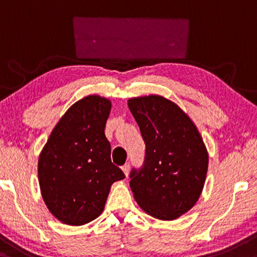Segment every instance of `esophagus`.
<instances>
[{"label":"esophagus","mask_w":257,"mask_h":257,"mask_svg":"<svg viewBox=\"0 0 257 257\" xmlns=\"http://www.w3.org/2000/svg\"><path fill=\"white\" fill-rule=\"evenodd\" d=\"M121 169H122V171H123V174H125V176H128V172H130V164H125V165L121 167Z\"/></svg>","instance_id":"1"}]
</instances>
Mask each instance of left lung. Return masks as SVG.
I'll use <instances>...</instances> for the list:
<instances>
[{"mask_svg": "<svg viewBox=\"0 0 257 257\" xmlns=\"http://www.w3.org/2000/svg\"><path fill=\"white\" fill-rule=\"evenodd\" d=\"M146 143L141 169H132L130 187L148 215L176 220L194 206L205 183L209 155L197 126L165 97L128 99Z\"/></svg>", "mask_w": 257, "mask_h": 257, "instance_id": "left-lung-1", "label": "left lung"}]
</instances>
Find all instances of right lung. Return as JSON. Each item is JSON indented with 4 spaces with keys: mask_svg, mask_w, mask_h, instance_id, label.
Wrapping results in <instances>:
<instances>
[{
    "mask_svg": "<svg viewBox=\"0 0 257 257\" xmlns=\"http://www.w3.org/2000/svg\"><path fill=\"white\" fill-rule=\"evenodd\" d=\"M111 103L92 94L60 117L39 158V182L51 214L70 226L93 221L104 210L111 184L125 175L111 163L104 128Z\"/></svg>",
    "mask_w": 257,
    "mask_h": 257,
    "instance_id": "add662e5",
    "label": "right lung"
}]
</instances>
